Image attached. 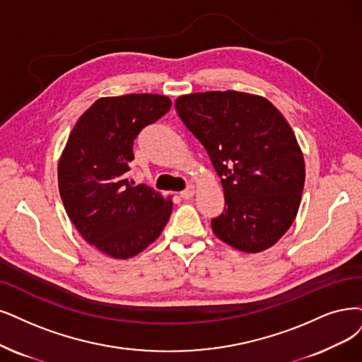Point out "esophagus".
<instances>
[{"instance_id": "esophagus-1", "label": "esophagus", "mask_w": 362, "mask_h": 362, "mask_svg": "<svg viewBox=\"0 0 362 362\" xmlns=\"http://www.w3.org/2000/svg\"><path fill=\"white\" fill-rule=\"evenodd\" d=\"M194 194H195V189L192 188V186H189L188 189H185V191L180 192V197H182L183 199H189V198L194 197Z\"/></svg>"}]
</instances>
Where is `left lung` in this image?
Wrapping results in <instances>:
<instances>
[{
	"label": "left lung",
	"mask_w": 362,
	"mask_h": 362,
	"mask_svg": "<svg viewBox=\"0 0 362 362\" xmlns=\"http://www.w3.org/2000/svg\"><path fill=\"white\" fill-rule=\"evenodd\" d=\"M176 110L221 177L225 207L213 233L242 252L272 247L297 216L305 177L286 119L269 100L237 90L189 93Z\"/></svg>",
	"instance_id": "8db88e82"
}]
</instances>
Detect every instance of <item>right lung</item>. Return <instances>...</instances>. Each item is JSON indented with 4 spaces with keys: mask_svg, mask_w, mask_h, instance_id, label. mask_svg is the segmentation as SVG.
I'll return each instance as SVG.
<instances>
[{
    "mask_svg": "<svg viewBox=\"0 0 362 362\" xmlns=\"http://www.w3.org/2000/svg\"><path fill=\"white\" fill-rule=\"evenodd\" d=\"M170 107V98L156 93L100 98L80 116L61 155L66 215L89 245L112 258L136 257L170 219L171 199L129 179L134 140Z\"/></svg>",
    "mask_w": 362,
    "mask_h": 362,
    "instance_id": "1",
    "label": "right lung"
}]
</instances>
